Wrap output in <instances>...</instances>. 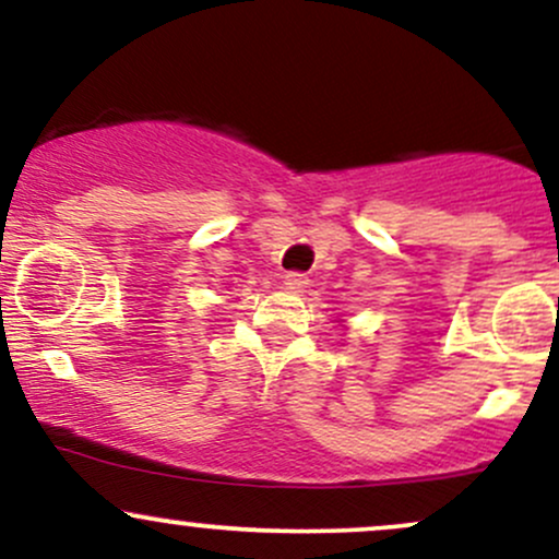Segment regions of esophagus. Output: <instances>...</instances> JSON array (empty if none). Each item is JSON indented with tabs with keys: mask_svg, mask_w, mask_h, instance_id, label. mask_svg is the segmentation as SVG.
<instances>
[{
	"mask_svg": "<svg viewBox=\"0 0 559 559\" xmlns=\"http://www.w3.org/2000/svg\"><path fill=\"white\" fill-rule=\"evenodd\" d=\"M284 286L288 288V292H294V294L305 292V288H307V275H301V273H288L286 278H284Z\"/></svg>",
	"mask_w": 559,
	"mask_h": 559,
	"instance_id": "34e87169",
	"label": "esophagus"
}]
</instances>
